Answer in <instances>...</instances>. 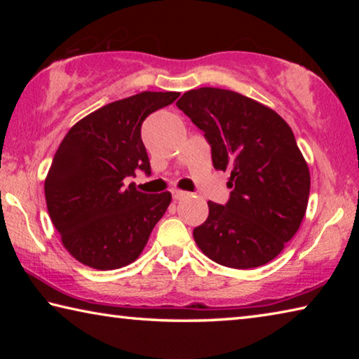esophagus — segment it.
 <instances>
[{
  "label": "esophagus",
  "mask_w": 359,
  "mask_h": 359,
  "mask_svg": "<svg viewBox=\"0 0 359 359\" xmlns=\"http://www.w3.org/2000/svg\"><path fill=\"white\" fill-rule=\"evenodd\" d=\"M188 196L187 191H182V190H172V198L175 201H180V199H185Z\"/></svg>",
  "instance_id": "1"
}]
</instances>
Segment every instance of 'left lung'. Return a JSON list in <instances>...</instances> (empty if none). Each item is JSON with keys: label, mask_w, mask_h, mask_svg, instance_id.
<instances>
[{"label": "left lung", "mask_w": 359, "mask_h": 359, "mask_svg": "<svg viewBox=\"0 0 359 359\" xmlns=\"http://www.w3.org/2000/svg\"><path fill=\"white\" fill-rule=\"evenodd\" d=\"M177 107L204 133L217 171L231 172L228 203H208L194 242L226 267L269 263L299 229L311 191L293 131L272 109L231 90H190Z\"/></svg>", "instance_id": "8db88e82"}]
</instances>
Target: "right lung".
<instances>
[{
  "label": "right lung",
  "instance_id": "right-lung-1",
  "mask_svg": "<svg viewBox=\"0 0 359 359\" xmlns=\"http://www.w3.org/2000/svg\"><path fill=\"white\" fill-rule=\"evenodd\" d=\"M179 95L142 92L114 101L77 121L60 144L44 184L47 210L66 250L82 264L128 266L165 215L171 193H141L125 180L136 171L150 175L142 121Z\"/></svg>",
  "mask_w": 359,
  "mask_h": 359
}]
</instances>
